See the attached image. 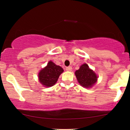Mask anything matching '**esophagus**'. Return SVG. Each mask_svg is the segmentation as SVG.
Wrapping results in <instances>:
<instances>
[{"instance_id":"34e87169","label":"esophagus","mask_w":130,"mask_h":130,"mask_svg":"<svg viewBox=\"0 0 130 130\" xmlns=\"http://www.w3.org/2000/svg\"><path fill=\"white\" fill-rule=\"evenodd\" d=\"M66 70L67 71H71L72 70V67L71 66H69V67H67L66 68Z\"/></svg>"}]
</instances>
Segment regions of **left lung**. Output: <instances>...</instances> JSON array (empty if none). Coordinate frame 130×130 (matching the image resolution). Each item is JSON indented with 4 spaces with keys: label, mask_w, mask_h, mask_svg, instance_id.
I'll use <instances>...</instances> for the list:
<instances>
[{
    "label": "left lung",
    "mask_w": 130,
    "mask_h": 130,
    "mask_svg": "<svg viewBox=\"0 0 130 130\" xmlns=\"http://www.w3.org/2000/svg\"><path fill=\"white\" fill-rule=\"evenodd\" d=\"M75 75L80 85L85 88H90L97 81V75L86 64L82 65L75 72Z\"/></svg>",
    "instance_id": "8db88e82"
}]
</instances>
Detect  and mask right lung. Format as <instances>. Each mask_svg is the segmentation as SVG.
Returning <instances> with one entry per match:
<instances>
[{
    "mask_svg": "<svg viewBox=\"0 0 130 130\" xmlns=\"http://www.w3.org/2000/svg\"><path fill=\"white\" fill-rule=\"evenodd\" d=\"M63 69L51 61L47 66L42 69L38 74L39 80L45 87H51L56 84L59 76L63 72Z\"/></svg>",
    "mask_w": 130,
    "mask_h": 130,
    "instance_id": "right-lung-1",
    "label": "right lung"
}]
</instances>
